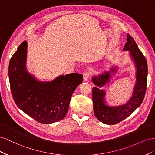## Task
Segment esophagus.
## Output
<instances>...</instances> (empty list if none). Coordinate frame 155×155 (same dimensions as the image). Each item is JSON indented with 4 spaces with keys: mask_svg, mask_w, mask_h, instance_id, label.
<instances>
[{
    "mask_svg": "<svg viewBox=\"0 0 155 155\" xmlns=\"http://www.w3.org/2000/svg\"><path fill=\"white\" fill-rule=\"evenodd\" d=\"M91 76V72H83V80L84 81H87L88 79H89V78H90Z\"/></svg>",
    "mask_w": 155,
    "mask_h": 155,
    "instance_id": "esophagus-1",
    "label": "esophagus"
}]
</instances>
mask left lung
Returning <instances> with one entry per match:
<instances>
[{"label": "left lung", "mask_w": 155, "mask_h": 155, "mask_svg": "<svg viewBox=\"0 0 155 155\" xmlns=\"http://www.w3.org/2000/svg\"><path fill=\"white\" fill-rule=\"evenodd\" d=\"M124 50L130 51L137 68V81L134 89L133 97L124 105L110 107L105 105L104 97L105 92L97 87L92 88V101L94 112L96 118L102 123L114 125L125 119L141 105L147 88V63L146 59L138 48L137 44L129 34H127V43ZM113 70V69H112ZM109 72H105L99 77H94L93 83L98 87L105 85L109 78Z\"/></svg>", "instance_id": "left-lung-1"}]
</instances>
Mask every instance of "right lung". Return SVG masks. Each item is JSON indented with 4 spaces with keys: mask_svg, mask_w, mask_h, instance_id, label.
<instances>
[{
    "mask_svg": "<svg viewBox=\"0 0 155 155\" xmlns=\"http://www.w3.org/2000/svg\"><path fill=\"white\" fill-rule=\"evenodd\" d=\"M25 41L10 59L9 80L13 100L17 107L41 124H51L66 116L75 89L83 81L77 73L61 76L51 82H39L27 73Z\"/></svg>",
    "mask_w": 155,
    "mask_h": 155,
    "instance_id": "1",
    "label": "right lung"
}]
</instances>
